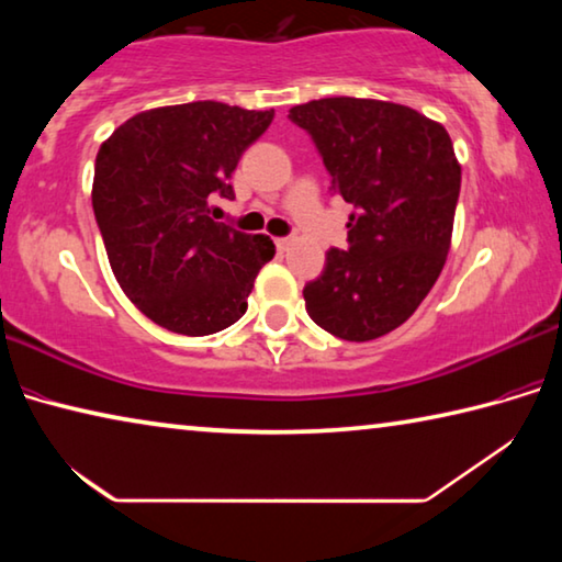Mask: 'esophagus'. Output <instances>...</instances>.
Masks as SVG:
<instances>
[{
  "label": "esophagus",
  "mask_w": 562,
  "mask_h": 562,
  "mask_svg": "<svg viewBox=\"0 0 562 562\" xmlns=\"http://www.w3.org/2000/svg\"><path fill=\"white\" fill-rule=\"evenodd\" d=\"M290 237H274V247H278V252H284L290 247Z\"/></svg>",
  "instance_id": "34e87169"
}]
</instances>
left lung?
Wrapping results in <instances>:
<instances>
[{"label": "left lung", "instance_id": "1", "mask_svg": "<svg viewBox=\"0 0 562 562\" xmlns=\"http://www.w3.org/2000/svg\"><path fill=\"white\" fill-rule=\"evenodd\" d=\"M315 140L331 190L355 205L349 250L331 247L304 284L315 325L369 341L414 315L451 247L461 166L449 133L402 103L335 97L290 109Z\"/></svg>", "mask_w": 562, "mask_h": 562}]
</instances>
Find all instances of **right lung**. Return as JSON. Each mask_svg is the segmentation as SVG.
I'll return each mask as SVG.
<instances>
[{
    "instance_id": "right-lung-1",
    "label": "right lung",
    "mask_w": 562,
    "mask_h": 562,
    "mask_svg": "<svg viewBox=\"0 0 562 562\" xmlns=\"http://www.w3.org/2000/svg\"><path fill=\"white\" fill-rule=\"evenodd\" d=\"M272 119L221 101L178 103L136 113L99 148L91 203L111 270L168 331L205 337L235 325L272 260L268 235L211 217L213 195H235L237 160Z\"/></svg>"
}]
</instances>
